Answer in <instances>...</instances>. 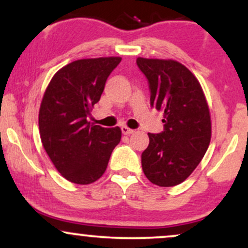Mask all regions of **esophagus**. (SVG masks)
Masks as SVG:
<instances>
[{"label": "esophagus", "mask_w": 248, "mask_h": 248, "mask_svg": "<svg viewBox=\"0 0 248 248\" xmlns=\"http://www.w3.org/2000/svg\"><path fill=\"white\" fill-rule=\"evenodd\" d=\"M121 130L122 134H124V135H130V134L134 133V129H130V128H128L127 126H122Z\"/></svg>", "instance_id": "34e87169"}]
</instances>
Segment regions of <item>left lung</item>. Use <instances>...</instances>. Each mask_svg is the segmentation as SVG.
Listing matches in <instances>:
<instances>
[{"label": "left lung", "mask_w": 248, "mask_h": 248, "mask_svg": "<svg viewBox=\"0 0 248 248\" xmlns=\"http://www.w3.org/2000/svg\"><path fill=\"white\" fill-rule=\"evenodd\" d=\"M147 77L150 105L163 112L164 130L148 133L142 153L146 177L158 186H175L191 175L211 141V118L203 88L192 72L172 59H136Z\"/></svg>", "instance_id": "obj_1"}]
</instances>
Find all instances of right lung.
Instances as JSON below:
<instances>
[{"instance_id": "add662e5", "label": "right lung", "mask_w": 248, "mask_h": 248, "mask_svg": "<svg viewBox=\"0 0 248 248\" xmlns=\"http://www.w3.org/2000/svg\"><path fill=\"white\" fill-rule=\"evenodd\" d=\"M120 62V57H101L70 62L57 71L43 95L38 115L43 147L56 169L72 183L98 181L121 140L119 127L87 121Z\"/></svg>"}]
</instances>
